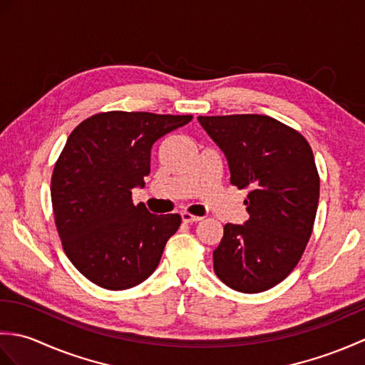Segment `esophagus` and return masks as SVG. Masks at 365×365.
<instances>
[{"instance_id":"obj_1","label":"esophagus","mask_w":365,"mask_h":365,"mask_svg":"<svg viewBox=\"0 0 365 365\" xmlns=\"http://www.w3.org/2000/svg\"><path fill=\"white\" fill-rule=\"evenodd\" d=\"M182 220H183V222H197V221H200L202 218H200V216L192 215V213L183 212V213H182Z\"/></svg>"}]
</instances>
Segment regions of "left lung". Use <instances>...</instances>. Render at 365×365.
<instances>
[{"label":"left lung","instance_id":"left-lung-1","mask_svg":"<svg viewBox=\"0 0 365 365\" xmlns=\"http://www.w3.org/2000/svg\"><path fill=\"white\" fill-rule=\"evenodd\" d=\"M229 163L230 183L251 188L243 226L226 224L213 251L221 281L242 293L282 282L298 265L320 197V177L307 139L269 115H199Z\"/></svg>","mask_w":365,"mask_h":365}]
</instances>
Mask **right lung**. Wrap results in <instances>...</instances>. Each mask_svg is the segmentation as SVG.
<instances>
[{
    "instance_id": "1",
    "label": "right lung",
    "mask_w": 365,
    "mask_h": 365,
    "mask_svg": "<svg viewBox=\"0 0 365 365\" xmlns=\"http://www.w3.org/2000/svg\"><path fill=\"white\" fill-rule=\"evenodd\" d=\"M192 115L108 111L68 136L51 175L54 222L68 260L91 282L125 290L157 269L180 215H153L133 204L144 187L150 149Z\"/></svg>"
}]
</instances>
